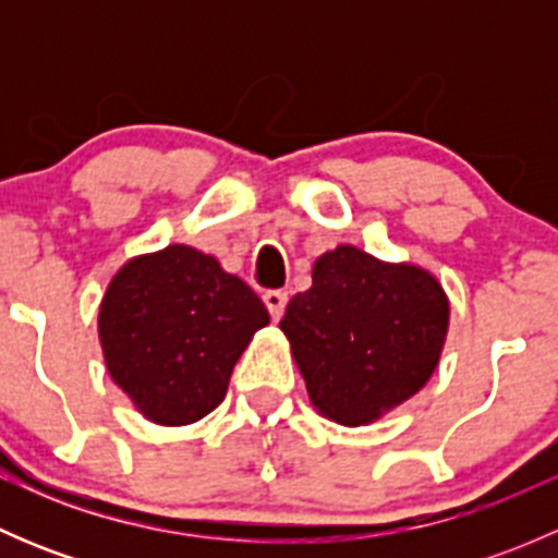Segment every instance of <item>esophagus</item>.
<instances>
[{
	"label": "esophagus",
	"instance_id": "34e87169",
	"mask_svg": "<svg viewBox=\"0 0 558 558\" xmlns=\"http://www.w3.org/2000/svg\"><path fill=\"white\" fill-rule=\"evenodd\" d=\"M262 300H264V305H267L269 315H272V318H280L286 311V302H289V294L280 289H269V291H264Z\"/></svg>",
	"mask_w": 558,
	"mask_h": 558
}]
</instances>
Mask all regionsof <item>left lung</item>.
I'll return each instance as SVG.
<instances>
[{"label":"left lung","instance_id":"left-lung-1","mask_svg":"<svg viewBox=\"0 0 558 558\" xmlns=\"http://www.w3.org/2000/svg\"><path fill=\"white\" fill-rule=\"evenodd\" d=\"M280 329L313 404L345 426L369 424L413 397L440 362L448 300L418 267H391L340 245L291 296Z\"/></svg>","mask_w":558,"mask_h":558}]
</instances>
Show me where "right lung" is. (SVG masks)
<instances>
[{"label": "right lung", "mask_w": 558, "mask_h": 558, "mask_svg": "<svg viewBox=\"0 0 558 558\" xmlns=\"http://www.w3.org/2000/svg\"><path fill=\"white\" fill-rule=\"evenodd\" d=\"M269 324L256 291L213 256L170 245L132 258L99 311L112 380L150 421L180 426L223 402L253 331Z\"/></svg>", "instance_id": "1"}]
</instances>
